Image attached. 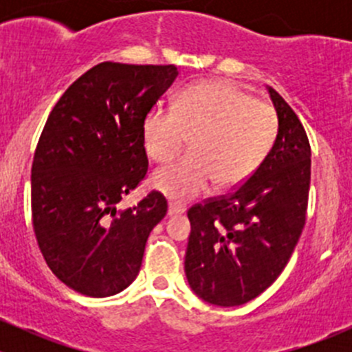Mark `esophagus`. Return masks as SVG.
<instances>
[{
    "label": "esophagus",
    "mask_w": 352,
    "mask_h": 352,
    "mask_svg": "<svg viewBox=\"0 0 352 352\" xmlns=\"http://www.w3.org/2000/svg\"><path fill=\"white\" fill-rule=\"evenodd\" d=\"M186 212V208L180 204H177V202H170L168 204V214L170 216H177V214H184Z\"/></svg>",
    "instance_id": "1"
}]
</instances>
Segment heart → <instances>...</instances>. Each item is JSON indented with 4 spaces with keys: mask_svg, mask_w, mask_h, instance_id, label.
Returning a JSON list of instances; mask_svg holds the SVG:
<instances>
[{
    "mask_svg": "<svg viewBox=\"0 0 352 352\" xmlns=\"http://www.w3.org/2000/svg\"><path fill=\"white\" fill-rule=\"evenodd\" d=\"M272 105L225 81H202L180 94L173 110L155 107L143 124V144L155 162H168L190 140V155L162 166L151 187L187 202L212 184L225 189L257 172L278 138Z\"/></svg>",
    "mask_w": 352,
    "mask_h": 352,
    "instance_id": "heart-1",
    "label": "heart"
}]
</instances>
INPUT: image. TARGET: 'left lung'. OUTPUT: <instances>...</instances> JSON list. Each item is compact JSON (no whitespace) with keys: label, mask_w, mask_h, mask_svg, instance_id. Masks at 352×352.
Segmentation results:
<instances>
[{"label":"left lung","mask_w":352,"mask_h":352,"mask_svg":"<svg viewBox=\"0 0 352 352\" xmlns=\"http://www.w3.org/2000/svg\"><path fill=\"white\" fill-rule=\"evenodd\" d=\"M267 90L279 119L271 153L232 192L187 211V281L218 307H239L264 293L286 267L307 219L308 136L285 98Z\"/></svg>","instance_id":"obj_1"}]
</instances>
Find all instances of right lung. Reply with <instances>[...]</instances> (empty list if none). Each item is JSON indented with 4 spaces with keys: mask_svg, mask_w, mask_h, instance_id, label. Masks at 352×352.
<instances>
[{
    "mask_svg": "<svg viewBox=\"0 0 352 352\" xmlns=\"http://www.w3.org/2000/svg\"><path fill=\"white\" fill-rule=\"evenodd\" d=\"M179 71L173 65L100 63L51 110L32 163V221L56 278L91 298L136 279L163 194L127 209L117 202L148 172L143 124Z\"/></svg>",
    "mask_w": 352,
    "mask_h": 352,
    "instance_id": "add662e5",
    "label": "right lung"
}]
</instances>
